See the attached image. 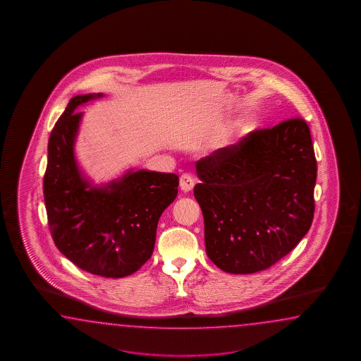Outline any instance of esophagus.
Returning <instances> with one entry per match:
<instances>
[{
	"label": "esophagus",
	"mask_w": 361,
	"mask_h": 361,
	"mask_svg": "<svg viewBox=\"0 0 361 361\" xmlns=\"http://www.w3.org/2000/svg\"><path fill=\"white\" fill-rule=\"evenodd\" d=\"M193 185H195V179L191 174H183L179 179V187L183 192L192 191Z\"/></svg>",
	"instance_id": "esophagus-1"
}]
</instances>
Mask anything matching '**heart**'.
<instances>
[{
	"instance_id": "1",
	"label": "heart",
	"mask_w": 361,
	"mask_h": 361,
	"mask_svg": "<svg viewBox=\"0 0 361 361\" xmlns=\"http://www.w3.org/2000/svg\"><path fill=\"white\" fill-rule=\"evenodd\" d=\"M240 131H241V125L240 123L231 125L226 130H223L221 133V135L216 139V146H226V145H228L232 139L238 137Z\"/></svg>"
}]
</instances>
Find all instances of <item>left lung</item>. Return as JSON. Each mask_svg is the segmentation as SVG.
<instances>
[{
  "instance_id": "1",
  "label": "left lung",
  "mask_w": 361,
  "mask_h": 361,
  "mask_svg": "<svg viewBox=\"0 0 361 361\" xmlns=\"http://www.w3.org/2000/svg\"><path fill=\"white\" fill-rule=\"evenodd\" d=\"M196 173L207 257L224 272L269 269L311 227L317 165L302 118L249 133L196 162Z\"/></svg>"
}]
</instances>
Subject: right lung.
<instances>
[{"mask_svg": "<svg viewBox=\"0 0 361 361\" xmlns=\"http://www.w3.org/2000/svg\"><path fill=\"white\" fill-rule=\"evenodd\" d=\"M103 92L69 100L47 145L44 197L55 245L77 267L97 276H129L154 252L157 223L176 200L173 173L128 170L108 183H92L78 166L75 145L84 112L78 106Z\"/></svg>", "mask_w": 361, "mask_h": 361, "instance_id": "right-lung-1", "label": "right lung"}]
</instances>
